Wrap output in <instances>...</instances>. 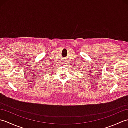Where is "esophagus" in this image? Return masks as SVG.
Segmentation results:
<instances>
[{
	"label": "esophagus",
	"instance_id": "esophagus-1",
	"mask_svg": "<svg viewBox=\"0 0 128 128\" xmlns=\"http://www.w3.org/2000/svg\"><path fill=\"white\" fill-rule=\"evenodd\" d=\"M66 62H67V61L66 60V59H63L62 60V64H66Z\"/></svg>",
	"mask_w": 128,
	"mask_h": 128
}]
</instances>
